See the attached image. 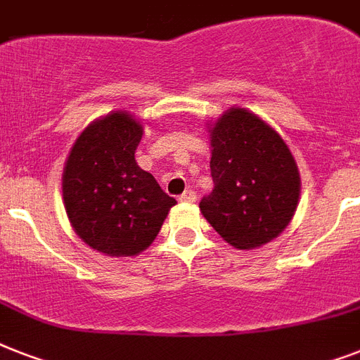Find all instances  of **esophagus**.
Wrapping results in <instances>:
<instances>
[{"instance_id": "esophagus-1", "label": "esophagus", "mask_w": 360, "mask_h": 360, "mask_svg": "<svg viewBox=\"0 0 360 360\" xmlns=\"http://www.w3.org/2000/svg\"><path fill=\"white\" fill-rule=\"evenodd\" d=\"M179 200H181V202H186V203H194V202H196V194H194L192 191H185L179 196Z\"/></svg>"}]
</instances>
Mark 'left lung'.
<instances>
[{"label": "left lung", "mask_w": 360, "mask_h": 360, "mask_svg": "<svg viewBox=\"0 0 360 360\" xmlns=\"http://www.w3.org/2000/svg\"><path fill=\"white\" fill-rule=\"evenodd\" d=\"M214 188L200 211L239 250L267 245L288 228L299 205L301 175L282 136L246 108L207 121Z\"/></svg>", "instance_id": "8db88e82"}]
</instances>
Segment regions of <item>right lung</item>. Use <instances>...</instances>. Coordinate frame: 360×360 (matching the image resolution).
Instances as JSON below:
<instances>
[{
  "label": "right lung",
  "instance_id": "add662e5",
  "mask_svg": "<svg viewBox=\"0 0 360 360\" xmlns=\"http://www.w3.org/2000/svg\"><path fill=\"white\" fill-rule=\"evenodd\" d=\"M143 123L127 110L91 121L76 138L61 175L76 236L104 256H138L151 246L175 200L138 166Z\"/></svg>",
  "mask_w": 360,
  "mask_h": 360
}]
</instances>
